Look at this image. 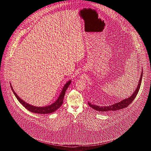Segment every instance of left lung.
Returning a JSON list of instances; mask_svg holds the SVG:
<instances>
[{"label":"left lung","instance_id":"1","mask_svg":"<svg viewBox=\"0 0 151 151\" xmlns=\"http://www.w3.org/2000/svg\"><path fill=\"white\" fill-rule=\"evenodd\" d=\"M142 77H143V69L142 70L140 78L139 79L137 89H135L134 92H133L132 94L129 97H127V99L122 100V101H120L118 102L115 103L114 104H113V105H109V106H97V105H94V104H92L89 102H88V104L89 105V106L93 108V109H94L97 111H102V112L116 111V110H119L122 109L123 108H126V107L129 106V104L135 99V98L137 96V94L138 93L140 87L141 86V82H142Z\"/></svg>","mask_w":151,"mask_h":151}]
</instances>
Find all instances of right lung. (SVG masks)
<instances>
[{
    "label": "right lung",
    "instance_id": "1",
    "mask_svg": "<svg viewBox=\"0 0 151 151\" xmlns=\"http://www.w3.org/2000/svg\"><path fill=\"white\" fill-rule=\"evenodd\" d=\"M71 83V80H70L65 84L57 100L55 101L54 103H52L50 105L42 106V107H40V106L38 107V106H33V105H32L28 103L25 102L23 100H22L19 96H18V95L16 93L11 83H10V86H11V89L13 91V93H14L16 99H17V100L19 101V102H20V104L22 105V106H24L27 109H28L29 111L32 112V113H35L37 114H50L51 113H53L62 106L63 102L65 91Z\"/></svg>",
    "mask_w": 151,
    "mask_h": 151
}]
</instances>
